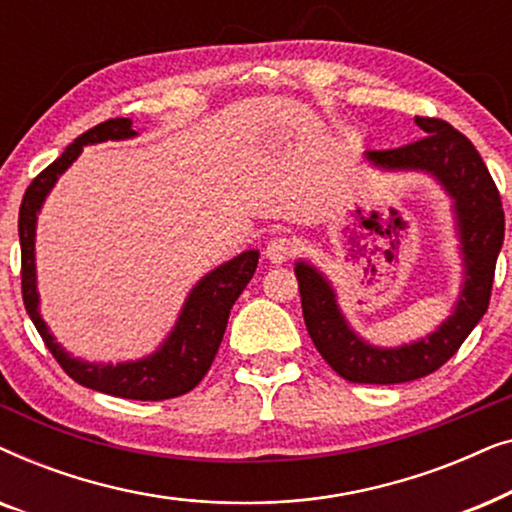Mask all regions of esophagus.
<instances>
[{"label":"esophagus","instance_id":"1","mask_svg":"<svg viewBox=\"0 0 512 512\" xmlns=\"http://www.w3.org/2000/svg\"><path fill=\"white\" fill-rule=\"evenodd\" d=\"M296 254V240L286 233H275L265 244V258L270 263H284Z\"/></svg>","mask_w":512,"mask_h":512}]
</instances>
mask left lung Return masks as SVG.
I'll return each instance as SVG.
<instances>
[{
  "instance_id": "obj_1",
  "label": "left lung",
  "mask_w": 512,
  "mask_h": 512,
  "mask_svg": "<svg viewBox=\"0 0 512 512\" xmlns=\"http://www.w3.org/2000/svg\"><path fill=\"white\" fill-rule=\"evenodd\" d=\"M415 123L426 132L422 139L398 149L368 151V158L391 170L408 167L436 174L457 200L466 258L464 291L452 317L429 338L408 347L377 349L349 331L326 279L307 263H298L296 277L307 333L328 366L347 382L401 384L436 373L464 345L492 298L496 258L506 233L499 188L466 135L440 118L417 116Z\"/></svg>"
}]
</instances>
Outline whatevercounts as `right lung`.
<instances>
[{
    "mask_svg": "<svg viewBox=\"0 0 512 512\" xmlns=\"http://www.w3.org/2000/svg\"><path fill=\"white\" fill-rule=\"evenodd\" d=\"M135 135L130 118H109L67 146L58 160H53L46 170H41L32 184L27 186L20 202L18 235H20V286H23V303L37 326L41 340L48 352L60 363V368L83 387L102 391V394L132 398V401H165V398L184 396L198 387L226 333L230 307L240 298L244 286L254 277L258 265V251H244L233 261L221 265L202 279L188 296L179 324L158 354L137 363H118V366H93L81 363L62 352L55 345L53 335L39 317L37 277H34V223L37 212L51 191L58 174L67 170L86 144L104 142V139H125Z\"/></svg>",
    "mask_w": 512,
    "mask_h": 512,
    "instance_id": "right-lung-1",
    "label": "right lung"
}]
</instances>
